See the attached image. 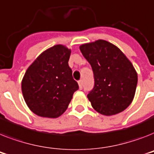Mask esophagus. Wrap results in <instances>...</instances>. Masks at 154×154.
Instances as JSON below:
<instances>
[{"instance_id": "1", "label": "esophagus", "mask_w": 154, "mask_h": 154, "mask_svg": "<svg viewBox=\"0 0 154 154\" xmlns=\"http://www.w3.org/2000/svg\"><path fill=\"white\" fill-rule=\"evenodd\" d=\"M78 85H79L80 89H82V88H83V83H82V81H81V80H80V81H78Z\"/></svg>"}]
</instances>
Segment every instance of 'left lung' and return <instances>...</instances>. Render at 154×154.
Wrapping results in <instances>:
<instances>
[{"label": "left lung", "instance_id": "left-lung-1", "mask_svg": "<svg viewBox=\"0 0 154 154\" xmlns=\"http://www.w3.org/2000/svg\"><path fill=\"white\" fill-rule=\"evenodd\" d=\"M80 51L94 74V88L87 96L92 107L107 116L123 112L132 103L138 83L133 64L120 49L103 39L81 45Z\"/></svg>", "mask_w": 154, "mask_h": 154}]
</instances>
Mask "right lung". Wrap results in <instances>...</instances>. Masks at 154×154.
<instances>
[{
    "label": "right lung",
    "mask_w": 154,
    "mask_h": 154,
    "mask_svg": "<svg viewBox=\"0 0 154 154\" xmlns=\"http://www.w3.org/2000/svg\"><path fill=\"white\" fill-rule=\"evenodd\" d=\"M71 50L62 44L44 51L27 68L21 90L27 107L41 117L55 119L67 109L78 85L68 62Z\"/></svg>",
    "instance_id": "1"
}]
</instances>
